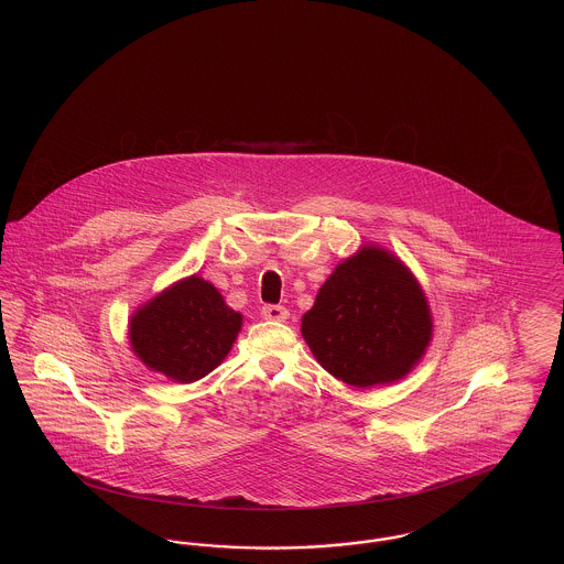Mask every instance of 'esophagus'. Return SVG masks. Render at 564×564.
<instances>
[{
  "instance_id": "obj_1",
  "label": "esophagus",
  "mask_w": 564,
  "mask_h": 564,
  "mask_svg": "<svg viewBox=\"0 0 564 564\" xmlns=\"http://www.w3.org/2000/svg\"><path fill=\"white\" fill-rule=\"evenodd\" d=\"M262 317L269 322H285L290 317V311L281 304H267L262 306Z\"/></svg>"
}]
</instances>
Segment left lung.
<instances>
[{"instance_id":"1","label":"left lung","mask_w":564,"mask_h":564,"mask_svg":"<svg viewBox=\"0 0 564 564\" xmlns=\"http://www.w3.org/2000/svg\"><path fill=\"white\" fill-rule=\"evenodd\" d=\"M302 336L323 368L350 387L393 382L430 345V306L400 260L364 247L323 283L302 317Z\"/></svg>"}]
</instances>
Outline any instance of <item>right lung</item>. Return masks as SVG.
<instances>
[{"label":"right lung","mask_w":564,"mask_h":564,"mask_svg":"<svg viewBox=\"0 0 564 564\" xmlns=\"http://www.w3.org/2000/svg\"><path fill=\"white\" fill-rule=\"evenodd\" d=\"M242 317L200 276H188L131 319V345L152 370L180 382H194L215 370L241 329Z\"/></svg>","instance_id":"right-lung-1"}]
</instances>
